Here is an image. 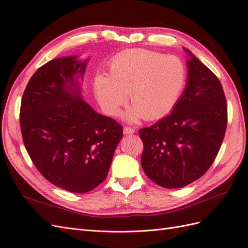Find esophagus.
Returning a JSON list of instances; mask_svg holds the SVG:
<instances>
[{"label":"esophagus","mask_w":248,"mask_h":248,"mask_svg":"<svg viewBox=\"0 0 248 248\" xmlns=\"http://www.w3.org/2000/svg\"><path fill=\"white\" fill-rule=\"evenodd\" d=\"M133 133H135V130H134L133 128H130V126H124V135H129V134H133Z\"/></svg>","instance_id":"obj_1"}]
</instances>
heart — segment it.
I'll list each match as a JSON object with an SVG mask.
<instances>
[{
    "label": "heart",
    "mask_w": 248,
    "mask_h": 248,
    "mask_svg": "<svg viewBox=\"0 0 248 248\" xmlns=\"http://www.w3.org/2000/svg\"><path fill=\"white\" fill-rule=\"evenodd\" d=\"M109 68L110 78L96 77V97L108 114L116 115L129 93L133 107L125 117L130 122L163 117L178 103L186 85L187 69L180 58L150 49L119 53Z\"/></svg>",
    "instance_id": "heart-1"
}]
</instances>
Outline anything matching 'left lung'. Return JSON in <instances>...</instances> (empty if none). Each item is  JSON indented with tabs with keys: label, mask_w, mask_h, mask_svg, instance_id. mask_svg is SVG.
Masks as SVG:
<instances>
[{
	"label": "left lung",
	"mask_w": 248,
	"mask_h": 248,
	"mask_svg": "<svg viewBox=\"0 0 248 248\" xmlns=\"http://www.w3.org/2000/svg\"><path fill=\"white\" fill-rule=\"evenodd\" d=\"M189 54L186 89L172 112L139 130L145 174L169 189L185 187L208 171L220 150L228 124V105L220 81Z\"/></svg>",
	"instance_id": "obj_1"
}]
</instances>
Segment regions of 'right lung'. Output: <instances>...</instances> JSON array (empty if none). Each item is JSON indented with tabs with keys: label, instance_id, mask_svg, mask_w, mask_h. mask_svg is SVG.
<instances>
[{
	"label": "right lung",
	"instance_id": "right-lung-1",
	"mask_svg": "<svg viewBox=\"0 0 248 248\" xmlns=\"http://www.w3.org/2000/svg\"><path fill=\"white\" fill-rule=\"evenodd\" d=\"M76 56L48 61L31 77L20 104L26 150L53 185L85 193L107 178L123 126L81 100L75 77L86 61Z\"/></svg>",
	"mask_w": 248,
	"mask_h": 248
}]
</instances>
